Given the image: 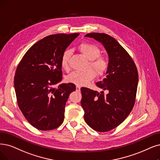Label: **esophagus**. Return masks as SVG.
I'll return each mask as SVG.
<instances>
[{
    "instance_id": "esophagus-1",
    "label": "esophagus",
    "mask_w": 160,
    "mask_h": 160,
    "mask_svg": "<svg viewBox=\"0 0 160 160\" xmlns=\"http://www.w3.org/2000/svg\"><path fill=\"white\" fill-rule=\"evenodd\" d=\"M80 88H81V87L79 86H78V85L76 86V91H80Z\"/></svg>"
}]
</instances>
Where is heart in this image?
Wrapping results in <instances>:
<instances>
[{"mask_svg":"<svg viewBox=\"0 0 160 160\" xmlns=\"http://www.w3.org/2000/svg\"><path fill=\"white\" fill-rule=\"evenodd\" d=\"M79 49L82 54L90 60V66L98 75H102L106 71L108 62L105 57L100 56V50L97 45L89 42H82L79 46ZM71 54V50L66 49L61 56L60 65L62 69L66 71H68L69 68ZM94 70L92 69H88L83 72H73L66 77V81L78 86L87 85L97 75Z\"/></svg>","mask_w":160,"mask_h":160,"instance_id":"1","label":"heart"}]
</instances>
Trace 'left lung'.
Segmentation results:
<instances>
[{"label":"left lung","mask_w":160,"mask_h":160,"mask_svg":"<svg viewBox=\"0 0 160 160\" xmlns=\"http://www.w3.org/2000/svg\"><path fill=\"white\" fill-rule=\"evenodd\" d=\"M101 42L109 57L106 78L97 82L104 91L82 87L81 104L85 122L98 132L109 131L127 118L135 105L138 75L135 62L121 44L109 35L88 33Z\"/></svg>","instance_id":"left-lung-1"}]
</instances>
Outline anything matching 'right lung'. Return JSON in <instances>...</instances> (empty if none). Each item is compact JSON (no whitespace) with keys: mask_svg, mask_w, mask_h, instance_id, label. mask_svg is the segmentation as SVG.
I'll list each match as a JSON object with an SVG mask.
<instances>
[{"mask_svg":"<svg viewBox=\"0 0 160 160\" xmlns=\"http://www.w3.org/2000/svg\"><path fill=\"white\" fill-rule=\"evenodd\" d=\"M79 33L56 34L35 43L17 67L14 88L19 108L36 129L48 131L58 127L64 119L73 83L60 84L62 79L61 56Z\"/></svg>","mask_w":160,"mask_h":160,"instance_id":"add662e5","label":"right lung"}]
</instances>
